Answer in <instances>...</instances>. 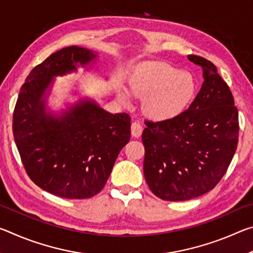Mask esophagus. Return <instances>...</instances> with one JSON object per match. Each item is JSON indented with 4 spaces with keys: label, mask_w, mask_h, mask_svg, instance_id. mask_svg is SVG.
Returning a JSON list of instances; mask_svg holds the SVG:
<instances>
[{
    "label": "esophagus",
    "mask_w": 253,
    "mask_h": 253,
    "mask_svg": "<svg viewBox=\"0 0 253 253\" xmlns=\"http://www.w3.org/2000/svg\"><path fill=\"white\" fill-rule=\"evenodd\" d=\"M130 130H131V136L136 137V138H138V137L142 135V132H143V126L140 125L139 123L135 122V123L131 124Z\"/></svg>",
    "instance_id": "esophagus-1"
}]
</instances>
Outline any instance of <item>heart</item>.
Returning <instances> with one entry per match:
<instances>
[{"mask_svg": "<svg viewBox=\"0 0 253 253\" xmlns=\"http://www.w3.org/2000/svg\"><path fill=\"white\" fill-rule=\"evenodd\" d=\"M128 87L132 96L144 98L145 116L155 122H166L178 117L191 104L196 80L190 71L168 63H145L131 72ZM117 96L124 104L130 102V95L125 89L119 88Z\"/></svg>", "mask_w": 253, "mask_h": 253, "instance_id": "heart-1", "label": "heart"}]
</instances>
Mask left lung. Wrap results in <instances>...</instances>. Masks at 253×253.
<instances>
[{
    "mask_svg": "<svg viewBox=\"0 0 253 253\" xmlns=\"http://www.w3.org/2000/svg\"><path fill=\"white\" fill-rule=\"evenodd\" d=\"M202 68L203 84L188 109L166 122H145L144 175L165 201H187L220 182L238 146V109L229 85L211 61L187 55Z\"/></svg>",
    "mask_w": 253,
    "mask_h": 253,
    "instance_id": "8db88e82",
    "label": "left lung"
}]
</instances>
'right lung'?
<instances>
[{
  "instance_id": "right-lung-1",
  "label": "right lung",
  "mask_w": 253,
  "mask_h": 253,
  "mask_svg": "<svg viewBox=\"0 0 253 253\" xmlns=\"http://www.w3.org/2000/svg\"><path fill=\"white\" fill-rule=\"evenodd\" d=\"M98 53L67 46L33 68L13 114V135L30 178L49 193L88 199L104 188L119 152L130 139L128 114H110L89 97L52 111L46 100L55 77L91 69Z\"/></svg>"
}]
</instances>
